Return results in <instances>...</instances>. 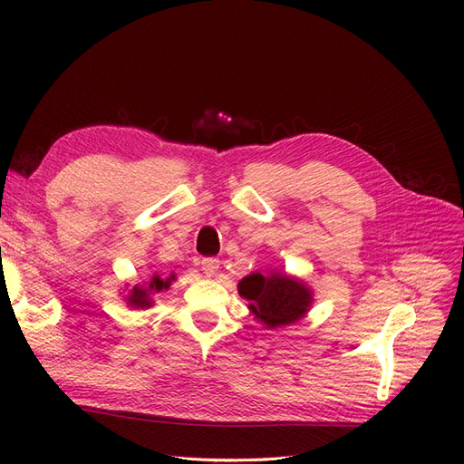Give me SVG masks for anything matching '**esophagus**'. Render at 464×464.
<instances>
[{
  "label": "esophagus",
  "instance_id": "34e87169",
  "mask_svg": "<svg viewBox=\"0 0 464 464\" xmlns=\"http://www.w3.org/2000/svg\"><path fill=\"white\" fill-rule=\"evenodd\" d=\"M218 265H220V261L217 257H205L201 261V269L205 275H215L218 271Z\"/></svg>",
  "mask_w": 464,
  "mask_h": 464
}]
</instances>
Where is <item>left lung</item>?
<instances>
[{
    "mask_svg": "<svg viewBox=\"0 0 464 464\" xmlns=\"http://www.w3.org/2000/svg\"><path fill=\"white\" fill-rule=\"evenodd\" d=\"M237 290L249 302V310L269 329L298 321L312 304L310 290L286 275L254 273L242 278Z\"/></svg>",
    "mask_w": 464,
    "mask_h": 464,
    "instance_id": "obj_1",
    "label": "left lung"
}]
</instances>
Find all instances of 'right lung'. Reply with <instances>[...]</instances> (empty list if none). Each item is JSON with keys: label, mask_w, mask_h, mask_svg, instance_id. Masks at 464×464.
Returning a JSON list of instances; mask_svg holds the SVG:
<instances>
[{"label": "right lung", "mask_w": 464, "mask_h": 464, "mask_svg": "<svg viewBox=\"0 0 464 464\" xmlns=\"http://www.w3.org/2000/svg\"><path fill=\"white\" fill-rule=\"evenodd\" d=\"M174 280V275L168 276V278H160L159 275L152 276V280L149 283L147 288H133L131 296L128 298L130 300V305H135V307H149L150 305V294L152 292H160V290H166L170 288V283Z\"/></svg>", "instance_id": "1"}]
</instances>
